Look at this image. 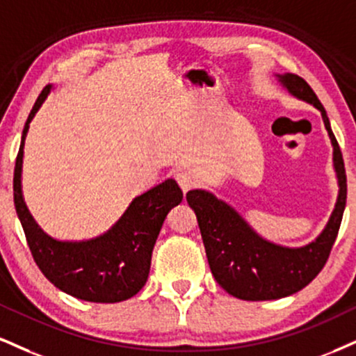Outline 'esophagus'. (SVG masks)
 Segmentation results:
<instances>
[{
	"instance_id": "obj_1",
	"label": "esophagus",
	"mask_w": 356,
	"mask_h": 356,
	"mask_svg": "<svg viewBox=\"0 0 356 356\" xmlns=\"http://www.w3.org/2000/svg\"><path fill=\"white\" fill-rule=\"evenodd\" d=\"M175 179H177L179 186H181V189H182L184 192L191 191L192 187H194L195 184H197L195 175L192 174V172H189V170H181V172L175 174Z\"/></svg>"
}]
</instances>
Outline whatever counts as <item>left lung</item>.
<instances>
[{"label": "left lung", "instance_id": "8db88e82", "mask_svg": "<svg viewBox=\"0 0 356 356\" xmlns=\"http://www.w3.org/2000/svg\"><path fill=\"white\" fill-rule=\"evenodd\" d=\"M298 99L314 104L322 113L333 144V162L340 194L327 227L320 237L300 248H286L260 238L230 205L205 191H189L187 202L194 209L212 275L225 292L242 300H277L310 284L327 264L340 230L346 205V174L328 115L314 89L300 76H278Z\"/></svg>", "mask_w": 356, "mask_h": 356}]
</instances>
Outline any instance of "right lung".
I'll list each match as a JSON object with an SVG mask.
<instances>
[{
	"instance_id": "add662e5",
	"label": "right lung",
	"mask_w": 356,
	"mask_h": 356,
	"mask_svg": "<svg viewBox=\"0 0 356 356\" xmlns=\"http://www.w3.org/2000/svg\"><path fill=\"white\" fill-rule=\"evenodd\" d=\"M49 89L51 86L42 89L24 124L13 179L16 213L29 250L44 277L63 292L96 303L127 300L147 282L154 243L167 213L174 205L181 204L182 191L174 179H167L136 197L113 229L92 241L59 242L48 237L33 220L23 200L21 165L29 122L44 102Z\"/></svg>"
}]
</instances>
